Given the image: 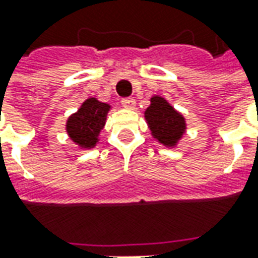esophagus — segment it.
<instances>
[{"instance_id":"esophagus-1","label":"esophagus","mask_w":258,"mask_h":258,"mask_svg":"<svg viewBox=\"0 0 258 258\" xmlns=\"http://www.w3.org/2000/svg\"><path fill=\"white\" fill-rule=\"evenodd\" d=\"M121 105H123V107H125V109H134L135 99H133V98H125V99L121 101Z\"/></svg>"}]
</instances>
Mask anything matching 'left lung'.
I'll return each instance as SVG.
<instances>
[{
	"instance_id": "obj_1",
	"label": "left lung",
	"mask_w": 258,
	"mask_h": 258,
	"mask_svg": "<svg viewBox=\"0 0 258 258\" xmlns=\"http://www.w3.org/2000/svg\"><path fill=\"white\" fill-rule=\"evenodd\" d=\"M144 117L153 140L168 149L177 148L186 134V118L171 103L160 95L151 98Z\"/></svg>"
}]
</instances>
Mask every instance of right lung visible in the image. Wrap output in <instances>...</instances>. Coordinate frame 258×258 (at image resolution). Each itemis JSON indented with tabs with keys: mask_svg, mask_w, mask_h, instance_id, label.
<instances>
[{
	"mask_svg": "<svg viewBox=\"0 0 258 258\" xmlns=\"http://www.w3.org/2000/svg\"><path fill=\"white\" fill-rule=\"evenodd\" d=\"M110 110L112 106L106 102L98 101L94 96L87 98L77 112L72 113L66 120L64 130L69 140L84 151L95 148L101 141L102 128Z\"/></svg>",
	"mask_w": 258,
	"mask_h": 258,
	"instance_id": "right-lung-1",
	"label": "right lung"
}]
</instances>
